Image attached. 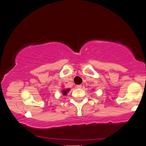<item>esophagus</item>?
<instances>
[{
  "instance_id": "obj_1",
  "label": "esophagus",
  "mask_w": 146,
  "mask_h": 146,
  "mask_svg": "<svg viewBox=\"0 0 146 146\" xmlns=\"http://www.w3.org/2000/svg\"><path fill=\"white\" fill-rule=\"evenodd\" d=\"M82 87V85H81V84H80V85L77 86V88H81Z\"/></svg>"
}]
</instances>
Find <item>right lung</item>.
<instances>
[{"label": "right lung", "instance_id": "right-lung-1", "mask_svg": "<svg viewBox=\"0 0 146 146\" xmlns=\"http://www.w3.org/2000/svg\"><path fill=\"white\" fill-rule=\"evenodd\" d=\"M69 91V89H66V90H63L62 92L63 93V95H66V93H67V92H68Z\"/></svg>", "mask_w": 146, "mask_h": 146}]
</instances>
